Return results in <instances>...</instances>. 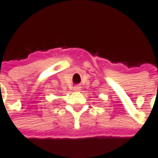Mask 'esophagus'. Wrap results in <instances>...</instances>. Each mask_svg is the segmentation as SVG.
I'll return each instance as SVG.
<instances>
[{
  "instance_id": "1",
  "label": "esophagus",
  "mask_w": 158,
  "mask_h": 158,
  "mask_svg": "<svg viewBox=\"0 0 158 158\" xmlns=\"http://www.w3.org/2000/svg\"><path fill=\"white\" fill-rule=\"evenodd\" d=\"M81 90V87L79 86V85H76L75 87H73V90L74 91H80Z\"/></svg>"
}]
</instances>
